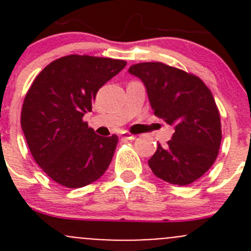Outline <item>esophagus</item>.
Returning a JSON list of instances; mask_svg holds the SVG:
<instances>
[{
	"label": "esophagus",
	"instance_id": "esophagus-1",
	"mask_svg": "<svg viewBox=\"0 0 251 251\" xmlns=\"http://www.w3.org/2000/svg\"><path fill=\"white\" fill-rule=\"evenodd\" d=\"M121 137L126 138V140L132 141V140H135V138H136V135H132V133L128 132V131H124V132L121 133Z\"/></svg>",
	"mask_w": 251,
	"mask_h": 251
}]
</instances>
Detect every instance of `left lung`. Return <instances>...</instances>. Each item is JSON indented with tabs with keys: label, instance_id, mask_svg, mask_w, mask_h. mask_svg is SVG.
<instances>
[{
	"label": "left lung",
	"instance_id": "8db88e82",
	"mask_svg": "<svg viewBox=\"0 0 251 251\" xmlns=\"http://www.w3.org/2000/svg\"><path fill=\"white\" fill-rule=\"evenodd\" d=\"M128 72L143 81L154 114L175 126L168 147L158 144L149 168L171 184L193 183L215 163L222 140L211 91L196 75L160 62L133 64Z\"/></svg>",
	"mask_w": 251,
	"mask_h": 251
}]
</instances>
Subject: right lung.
<instances>
[{
	"instance_id": "add662e5",
	"label": "right lung",
	"mask_w": 251,
	"mask_h": 251,
	"mask_svg": "<svg viewBox=\"0 0 251 251\" xmlns=\"http://www.w3.org/2000/svg\"><path fill=\"white\" fill-rule=\"evenodd\" d=\"M125 65L111 58L65 55L50 63L30 86L20 124L32 158L57 183L80 188L109 166L118 136H98L82 118L92 110L98 90Z\"/></svg>"
}]
</instances>
